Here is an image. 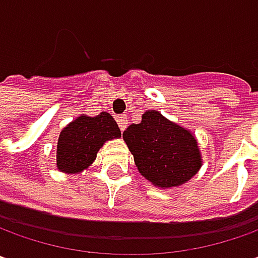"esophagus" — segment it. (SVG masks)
Returning <instances> with one entry per match:
<instances>
[{"instance_id": "obj_1", "label": "esophagus", "mask_w": 258, "mask_h": 258, "mask_svg": "<svg viewBox=\"0 0 258 258\" xmlns=\"http://www.w3.org/2000/svg\"><path fill=\"white\" fill-rule=\"evenodd\" d=\"M117 122H118V125H120L121 131H124V130L127 128V125H128V118H127V115H118V117H117Z\"/></svg>"}]
</instances>
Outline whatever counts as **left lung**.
Wrapping results in <instances>:
<instances>
[{"label": "left lung", "instance_id": "left-lung-1", "mask_svg": "<svg viewBox=\"0 0 258 258\" xmlns=\"http://www.w3.org/2000/svg\"><path fill=\"white\" fill-rule=\"evenodd\" d=\"M138 171L157 187H177L188 181L201 167L199 146L190 131L146 111L140 124L122 133Z\"/></svg>", "mask_w": 258, "mask_h": 258}]
</instances>
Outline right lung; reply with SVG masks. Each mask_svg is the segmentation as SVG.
I'll return each mask as SVG.
<instances>
[{
    "instance_id": "right-lung-1",
    "label": "right lung",
    "mask_w": 258,
    "mask_h": 258,
    "mask_svg": "<svg viewBox=\"0 0 258 258\" xmlns=\"http://www.w3.org/2000/svg\"><path fill=\"white\" fill-rule=\"evenodd\" d=\"M120 136V128L108 112L95 117L80 115L58 137V168L66 173H80L95 160L98 150L107 140Z\"/></svg>"
}]
</instances>
